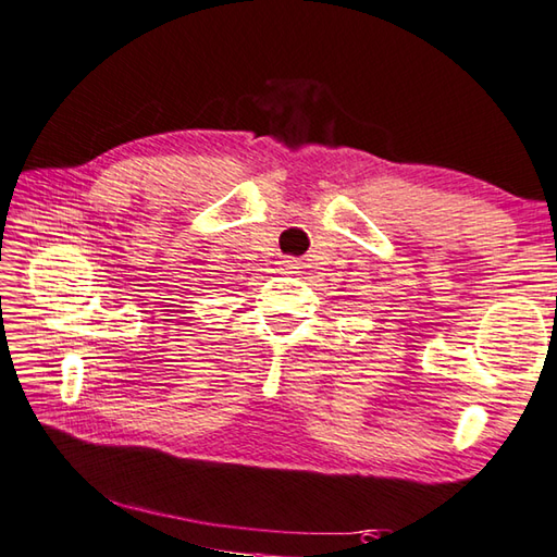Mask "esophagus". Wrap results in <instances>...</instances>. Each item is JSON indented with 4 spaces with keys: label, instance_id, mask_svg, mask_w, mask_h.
I'll return each mask as SVG.
<instances>
[{
    "label": "esophagus",
    "instance_id": "1",
    "mask_svg": "<svg viewBox=\"0 0 557 557\" xmlns=\"http://www.w3.org/2000/svg\"><path fill=\"white\" fill-rule=\"evenodd\" d=\"M297 268H299V263L294 258H285V260H280V270H285V272H297Z\"/></svg>",
    "mask_w": 557,
    "mask_h": 557
}]
</instances>
